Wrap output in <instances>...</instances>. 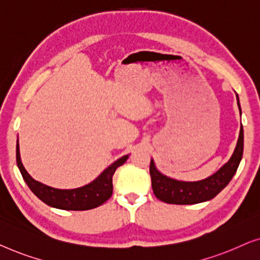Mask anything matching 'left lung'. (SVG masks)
I'll return each instance as SVG.
<instances>
[{
    "mask_svg": "<svg viewBox=\"0 0 260 260\" xmlns=\"http://www.w3.org/2000/svg\"><path fill=\"white\" fill-rule=\"evenodd\" d=\"M237 104L240 111V104L237 95ZM244 151V129L240 127V133L235 152L231 159L218 172L200 181H178L168 178L156 170L153 159L149 165V173L152 179V188L154 196L159 200L174 205H192L207 202L213 199L219 192H221L233 175L236 174Z\"/></svg>",
    "mask_w": 260,
    "mask_h": 260,
    "instance_id": "left-lung-1",
    "label": "left lung"
}]
</instances>
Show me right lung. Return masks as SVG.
I'll use <instances>...</instances> for the list:
<instances>
[{
	"label": "right lung",
	"mask_w": 260,
	"mask_h": 260,
	"mask_svg": "<svg viewBox=\"0 0 260 260\" xmlns=\"http://www.w3.org/2000/svg\"><path fill=\"white\" fill-rule=\"evenodd\" d=\"M127 159H128V155H123L122 158L116 160L88 185L74 189H58L36 181L28 174L21 162L19 142L16 145V162L25 184L40 200L60 210H92L107 202L113 193V174L115 173L116 168L126 162Z\"/></svg>",
	"instance_id": "add662e5"
}]
</instances>
